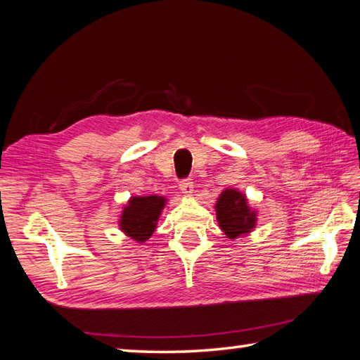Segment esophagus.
<instances>
[{
  "mask_svg": "<svg viewBox=\"0 0 360 360\" xmlns=\"http://www.w3.org/2000/svg\"><path fill=\"white\" fill-rule=\"evenodd\" d=\"M179 188L181 191V194L191 195V194H193V191H194V183H193V180H191V179H185V180L180 181Z\"/></svg>",
  "mask_w": 360,
  "mask_h": 360,
  "instance_id": "1",
  "label": "esophagus"
}]
</instances>
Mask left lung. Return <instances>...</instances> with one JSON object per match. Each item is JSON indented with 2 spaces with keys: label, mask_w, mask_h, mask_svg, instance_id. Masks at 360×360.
Masks as SVG:
<instances>
[{
  "label": "left lung",
  "mask_w": 360,
  "mask_h": 360,
  "mask_svg": "<svg viewBox=\"0 0 360 360\" xmlns=\"http://www.w3.org/2000/svg\"><path fill=\"white\" fill-rule=\"evenodd\" d=\"M215 215L228 238L248 236L257 223V212L248 205L246 195L234 188H228L220 194L215 203Z\"/></svg>",
  "instance_id": "obj_1"
}]
</instances>
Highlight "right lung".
<instances>
[{"label": "right lung", "instance_id": "obj_1", "mask_svg": "<svg viewBox=\"0 0 360 360\" xmlns=\"http://www.w3.org/2000/svg\"><path fill=\"white\" fill-rule=\"evenodd\" d=\"M166 206L162 195H134L124 205L118 226L132 240L143 243L154 234L157 221Z\"/></svg>", "mask_w": 360, "mask_h": 360}]
</instances>
